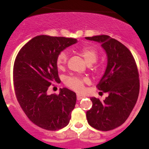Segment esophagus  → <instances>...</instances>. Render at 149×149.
<instances>
[{"label":"esophagus","mask_w":149,"mask_h":149,"mask_svg":"<svg viewBox=\"0 0 149 149\" xmlns=\"http://www.w3.org/2000/svg\"><path fill=\"white\" fill-rule=\"evenodd\" d=\"M85 96L84 95H81V94H77V99L78 100V101H80V100H81L82 98H84Z\"/></svg>","instance_id":"1"}]
</instances>
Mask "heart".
Instances as JSON below:
<instances>
[{
    "mask_svg": "<svg viewBox=\"0 0 149 149\" xmlns=\"http://www.w3.org/2000/svg\"><path fill=\"white\" fill-rule=\"evenodd\" d=\"M81 56H83L88 65H93L96 63L98 58V51L93 47L84 46L79 51ZM68 60V53L63 51L59 53L56 56V65L58 68L62 69L64 68ZM89 82V79L86 77H80L77 76H70L68 77L65 81V84L67 86L75 91H81L84 88V83Z\"/></svg>",
    "mask_w": 149,
    "mask_h": 149,
    "instance_id": "obj_1",
    "label": "heart"
}]
</instances>
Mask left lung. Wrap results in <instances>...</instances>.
Instances as JSON below:
<instances>
[{
	"mask_svg": "<svg viewBox=\"0 0 149 149\" xmlns=\"http://www.w3.org/2000/svg\"><path fill=\"white\" fill-rule=\"evenodd\" d=\"M86 39L101 43L106 51L107 64L97 87L108 93L101 101L92 97V108L86 112L88 123L99 131H110L122 125L137 101L139 80L137 66L131 51L109 36H95Z\"/></svg>",
	"mask_w": 149,
	"mask_h": 149,
	"instance_id": "1",
	"label": "left lung"
}]
</instances>
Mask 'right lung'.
<instances>
[{
  "mask_svg": "<svg viewBox=\"0 0 149 149\" xmlns=\"http://www.w3.org/2000/svg\"><path fill=\"white\" fill-rule=\"evenodd\" d=\"M76 39L41 35L19 51L13 67L15 95L28 119L39 127L56 131L69 123L76 104L75 93L67 88L48 95L53 83H60L56 56Z\"/></svg>",
  "mask_w": 149,
  "mask_h": 149,
  "instance_id": "obj_1",
  "label": "right lung"
}]
</instances>
